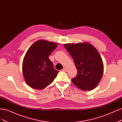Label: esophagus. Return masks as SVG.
Wrapping results in <instances>:
<instances>
[{
	"instance_id": "1",
	"label": "esophagus",
	"mask_w": 122,
	"mask_h": 122,
	"mask_svg": "<svg viewBox=\"0 0 122 122\" xmlns=\"http://www.w3.org/2000/svg\"><path fill=\"white\" fill-rule=\"evenodd\" d=\"M62 71L64 72H67L68 71V69L66 67H64L63 69H62Z\"/></svg>"
}]
</instances>
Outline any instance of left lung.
<instances>
[{
	"label": "left lung",
	"mask_w": 122,
	"mask_h": 122,
	"mask_svg": "<svg viewBox=\"0 0 122 122\" xmlns=\"http://www.w3.org/2000/svg\"><path fill=\"white\" fill-rule=\"evenodd\" d=\"M64 46L73 58L77 70L72 82L82 91L94 89L104 71L103 62L98 50L87 42L65 44Z\"/></svg>",
	"instance_id": "1"
}]
</instances>
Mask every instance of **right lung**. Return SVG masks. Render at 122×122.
I'll return each instance as SVG.
<instances>
[{
    "label": "right lung",
    "instance_id": "obj_1",
    "mask_svg": "<svg viewBox=\"0 0 122 122\" xmlns=\"http://www.w3.org/2000/svg\"><path fill=\"white\" fill-rule=\"evenodd\" d=\"M57 46L55 42L40 40L29 48L22 63L23 77L28 86L43 90L54 80L59 71L53 68L48 57Z\"/></svg>",
    "mask_w": 122,
    "mask_h": 122
}]
</instances>
